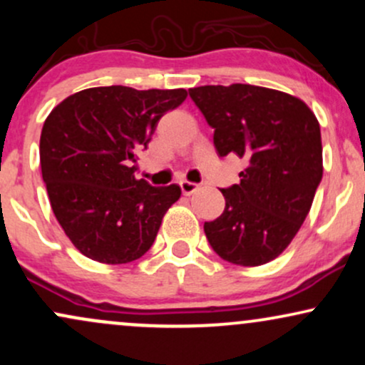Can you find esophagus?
<instances>
[{
  "label": "esophagus",
  "mask_w": 365,
  "mask_h": 365,
  "mask_svg": "<svg viewBox=\"0 0 365 365\" xmlns=\"http://www.w3.org/2000/svg\"><path fill=\"white\" fill-rule=\"evenodd\" d=\"M180 188H182V192L185 195H192L199 190V185L194 182H188V180H182V182H180Z\"/></svg>",
  "instance_id": "obj_1"
}]
</instances>
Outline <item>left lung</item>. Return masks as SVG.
Returning a JSON list of instances; mask_svg holds the SVG:
<instances>
[{"label": "left lung", "mask_w": 365, "mask_h": 365, "mask_svg": "<svg viewBox=\"0 0 365 365\" xmlns=\"http://www.w3.org/2000/svg\"><path fill=\"white\" fill-rule=\"evenodd\" d=\"M221 158L247 161L240 183L221 188L225 211L204 223L207 242L225 261L261 266L290 245L322 178L321 128L299 98L267 87L232 83L188 91Z\"/></svg>", "instance_id": "obj_1"}]
</instances>
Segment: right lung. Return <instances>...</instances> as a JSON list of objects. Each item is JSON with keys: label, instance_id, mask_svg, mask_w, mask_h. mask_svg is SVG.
I'll return each instance as SVG.
<instances>
[{"label": "right lung", "instance_id": "obj_1", "mask_svg": "<svg viewBox=\"0 0 365 365\" xmlns=\"http://www.w3.org/2000/svg\"><path fill=\"white\" fill-rule=\"evenodd\" d=\"M185 98V89L92 87L49 113L39 144L43 180L58 223L86 257L127 264L154 244L182 190L137 180V150Z\"/></svg>", "mask_w": 365, "mask_h": 365}]
</instances>
